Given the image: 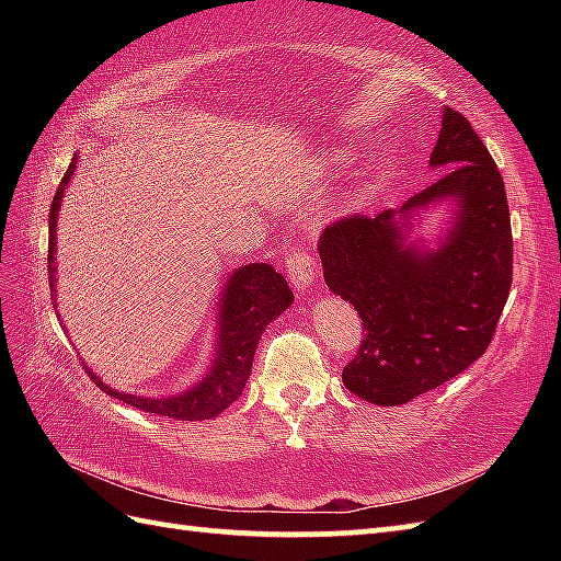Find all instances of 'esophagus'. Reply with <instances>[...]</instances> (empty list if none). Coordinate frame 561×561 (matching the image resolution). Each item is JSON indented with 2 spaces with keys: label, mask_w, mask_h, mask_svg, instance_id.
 I'll list each match as a JSON object with an SVG mask.
<instances>
[{
  "label": "esophagus",
  "mask_w": 561,
  "mask_h": 561,
  "mask_svg": "<svg viewBox=\"0 0 561 561\" xmlns=\"http://www.w3.org/2000/svg\"><path fill=\"white\" fill-rule=\"evenodd\" d=\"M284 267H287L289 282L296 291H311L316 282L313 272V257L306 253V250H291V253L284 255Z\"/></svg>",
  "instance_id": "34e87169"
}]
</instances>
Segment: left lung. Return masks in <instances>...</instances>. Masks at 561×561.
<instances>
[{
  "label": "left lung",
  "mask_w": 561,
  "mask_h": 561,
  "mask_svg": "<svg viewBox=\"0 0 561 561\" xmlns=\"http://www.w3.org/2000/svg\"><path fill=\"white\" fill-rule=\"evenodd\" d=\"M428 165L444 173L400 209L350 214L318 243L330 291L364 323L342 383L380 408L420 398L478 362L514 279L504 178L458 111L444 108ZM434 201H453L457 214L445 241L426 251L409 241V224Z\"/></svg>",
  "instance_id": "left-lung-1"
}]
</instances>
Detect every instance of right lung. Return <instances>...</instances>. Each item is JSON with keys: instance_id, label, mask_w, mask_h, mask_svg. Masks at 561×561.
I'll list each match as a JSON object with an SVG mask.
<instances>
[{"instance_id": "right-lung-1", "label": "right lung", "mask_w": 561, "mask_h": 561, "mask_svg": "<svg viewBox=\"0 0 561 561\" xmlns=\"http://www.w3.org/2000/svg\"><path fill=\"white\" fill-rule=\"evenodd\" d=\"M77 159L69 163V169L59 183L57 193L50 205V241H47V272H50V289L55 296V231H57V211L59 202H62L65 190L75 175ZM294 301V294L289 289L287 279L265 262H253V265H243L236 270L229 279H226L224 296L219 301V335H217V354H214L211 368L199 380L197 386L181 392V396L171 398H141L129 396V392H117L111 386L91 371L93 378L103 392L121 402L133 404L141 412L161 414L169 420H183V422H199L211 420V416L221 414L231 402L241 398V392L248 383L250 368H253V356L257 350V342L262 330H265L274 318L287 311ZM55 306V299H53Z\"/></svg>"}]
</instances>
